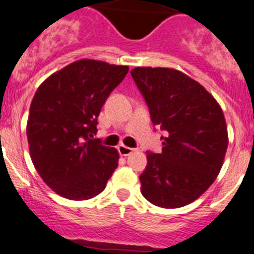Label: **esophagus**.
Returning a JSON list of instances; mask_svg holds the SVG:
<instances>
[{
	"instance_id": "34e87169",
	"label": "esophagus",
	"mask_w": 254,
	"mask_h": 254,
	"mask_svg": "<svg viewBox=\"0 0 254 254\" xmlns=\"http://www.w3.org/2000/svg\"><path fill=\"white\" fill-rule=\"evenodd\" d=\"M118 150H119V154L120 155H129V154H131L132 153V148H129V147H127V145H124V144H120V145H119L118 147Z\"/></svg>"
}]
</instances>
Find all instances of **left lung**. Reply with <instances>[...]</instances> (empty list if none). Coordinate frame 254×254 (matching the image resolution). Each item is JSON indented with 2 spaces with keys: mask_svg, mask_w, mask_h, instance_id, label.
I'll return each mask as SVG.
<instances>
[{
  "mask_svg": "<svg viewBox=\"0 0 254 254\" xmlns=\"http://www.w3.org/2000/svg\"><path fill=\"white\" fill-rule=\"evenodd\" d=\"M130 74L150 120L164 131L162 153H147L141 193L155 206H185L211 186L223 166L228 130L221 107L180 70L138 67Z\"/></svg>",
  "mask_w": 254,
  "mask_h": 254,
  "instance_id": "8db88e82",
  "label": "left lung"
}]
</instances>
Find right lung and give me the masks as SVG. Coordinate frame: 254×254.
Listing matches in <instances>:
<instances>
[{
  "label": "right lung",
  "instance_id": "right-lung-1",
  "mask_svg": "<svg viewBox=\"0 0 254 254\" xmlns=\"http://www.w3.org/2000/svg\"><path fill=\"white\" fill-rule=\"evenodd\" d=\"M129 67L81 59L45 79L27 119L31 161L43 181L69 200L102 192L118 167L115 148L93 139L101 107Z\"/></svg>",
  "mask_w": 254,
  "mask_h": 254
}]
</instances>
